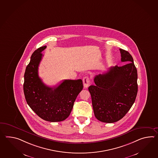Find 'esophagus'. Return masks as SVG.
<instances>
[{
    "label": "esophagus",
    "instance_id": "esophagus-1",
    "mask_svg": "<svg viewBox=\"0 0 158 158\" xmlns=\"http://www.w3.org/2000/svg\"><path fill=\"white\" fill-rule=\"evenodd\" d=\"M83 83L84 88H87L89 85V79L88 77H85L83 79Z\"/></svg>",
    "mask_w": 158,
    "mask_h": 158
}]
</instances>
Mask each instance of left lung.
Masks as SVG:
<instances>
[{"instance_id": "1", "label": "left lung", "mask_w": 158, "mask_h": 158, "mask_svg": "<svg viewBox=\"0 0 158 158\" xmlns=\"http://www.w3.org/2000/svg\"><path fill=\"white\" fill-rule=\"evenodd\" d=\"M121 62L126 64L112 67L94 77L88 90L91 95L95 117L106 123L119 121L130 110L138 92L137 70L130 53L119 49Z\"/></svg>"}]
</instances>
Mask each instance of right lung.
I'll return each mask as SVG.
<instances>
[{
	"label": "right lung",
	"instance_id": "obj_1",
	"mask_svg": "<svg viewBox=\"0 0 158 158\" xmlns=\"http://www.w3.org/2000/svg\"><path fill=\"white\" fill-rule=\"evenodd\" d=\"M46 46L35 50L25 69L23 85L25 98L30 108L42 119L60 122L69 116L76 98L83 89L81 79L64 80L58 86L46 85L39 77V66Z\"/></svg>",
	"mask_w": 158,
	"mask_h": 158
}]
</instances>
